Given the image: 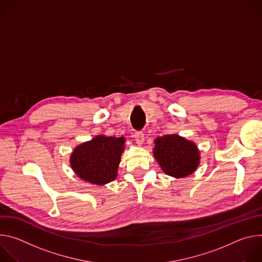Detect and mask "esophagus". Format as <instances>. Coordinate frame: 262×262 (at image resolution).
Segmentation results:
<instances>
[{
  "mask_svg": "<svg viewBox=\"0 0 262 262\" xmlns=\"http://www.w3.org/2000/svg\"><path fill=\"white\" fill-rule=\"evenodd\" d=\"M136 143L138 144V146H141L143 140H144V134L142 132H135L134 135H133Z\"/></svg>",
  "mask_w": 262,
  "mask_h": 262,
  "instance_id": "obj_1",
  "label": "esophagus"
}]
</instances>
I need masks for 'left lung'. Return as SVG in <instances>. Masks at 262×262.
I'll return each instance as SVG.
<instances>
[{
	"mask_svg": "<svg viewBox=\"0 0 262 262\" xmlns=\"http://www.w3.org/2000/svg\"><path fill=\"white\" fill-rule=\"evenodd\" d=\"M153 153L162 170L175 178L190 175L200 163V152L195 143L177 134L157 137Z\"/></svg>",
	"mask_w": 262,
	"mask_h": 262,
	"instance_id": "obj_1",
	"label": "left lung"
}]
</instances>
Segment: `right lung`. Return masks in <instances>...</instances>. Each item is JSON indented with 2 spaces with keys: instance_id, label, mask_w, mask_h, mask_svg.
Instances as JSON below:
<instances>
[{
  "instance_id": "1",
  "label": "right lung",
  "mask_w": 262,
  "mask_h": 262,
  "mask_svg": "<svg viewBox=\"0 0 262 262\" xmlns=\"http://www.w3.org/2000/svg\"><path fill=\"white\" fill-rule=\"evenodd\" d=\"M124 144V137L98 135L75 148L70 159L71 166L86 182L96 185L109 183L118 176Z\"/></svg>"
}]
</instances>
